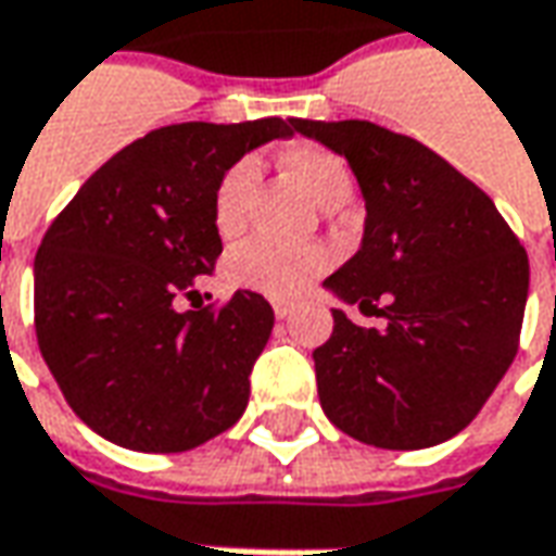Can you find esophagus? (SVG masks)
<instances>
[{
	"label": "esophagus",
	"mask_w": 556,
	"mask_h": 556,
	"mask_svg": "<svg viewBox=\"0 0 556 556\" xmlns=\"http://www.w3.org/2000/svg\"><path fill=\"white\" fill-rule=\"evenodd\" d=\"M274 314H277V319H289V316L295 314V304H289V301H277V304H274Z\"/></svg>",
	"instance_id": "esophagus-1"
}]
</instances>
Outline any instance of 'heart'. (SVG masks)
Masks as SVG:
<instances>
[{
  "mask_svg": "<svg viewBox=\"0 0 556 556\" xmlns=\"http://www.w3.org/2000/svg\"><path fill=\"white\" fill-rule=\"evenodd\" d=\"M282 165L292 172V178L323 208H338L354 193V178H351L348 163L326 147H289L282 153ZM255 184H258V165L249 156L224 172L218 190H215V208H212L220 237H237L245 227L249 200H252ZM326 267H329L326 249H319V245H282V242L267 240V237L240 245L227 264L230 279L237 286L267 298L301 295Z\"/></svg>",
  "mask_w": 556,
  "mask_h": 556,
  "instance_id": "1",
  "label": "heart"
}]
</instances>
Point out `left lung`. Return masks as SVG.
Instances as JSON below:
<instances>
[{"label":"left lung","instance_id":"1","mask_svg":"<svg viewBox=\"0 0 556 556\" xmlns=\"http://www.w3.org/2000/svg\"><path fill=\"white\" fill-rule=\"evenodd\" d=\"M292 125L348 160L366 202L356 255L323 286L388 319L378 332L332 311L336 329L314 351L323 412L378 450L437 446L468 428L517 356L527 252L431 147L366 119Z\"/></svg>","mask_w":556,"mask_h":556}]
</instances>
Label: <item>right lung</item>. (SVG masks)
<instances>
[{
    "label": "right lung",
    "mask_w": 556,
    "mask_h": 556,
    "mask_svg": "<svg viewBox=\"0 0 556 556\" xmlns=\"http://www.w3.org/2000/svg\"><path fill=\"white\" fill-rule=\"evenodd\" d=\"M295 119L156 128L106 160L54 218L33 264L36 338L88 428L135 452H187L240 421L274 329L258 292L175 311L220 255L215 190Z\"/></svg>",
    "instance_id": "add662e5"
}]
</instances>
